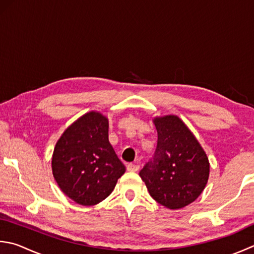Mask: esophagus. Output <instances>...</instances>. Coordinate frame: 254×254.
<instances>
[{
    "instance_id": "1",
    "label": "esophagus",
    "mask_w": 254,
    "mask_h": 254,
    "mask_svg": "<svg viewBox=\"0 0 254 254\" xmlns=\"http://www.w3.org/2000/svg\"><path fill=\"white\" fill-rule=\"evenodd\" d=\"M127 171H130V172H136V171H138L140 166H138V164H135V163H128L127 165Z\"/></svg>"
}]
</instances>
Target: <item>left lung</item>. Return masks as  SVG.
<instances>
[{
  "label": "left lung",
  "mask_w": 254,
  "mask_h": 254,
  "mask_svg": "<svg viewBox=\"0 0 254 254\" xmlns=\"http://www.w3.org/2000/svg\"><path fill=\"white\" fill-rule=\"evenodd\" d=\"M157 146L140 176L154 200L170 209L195 201L207 185L209 161L195 135L177 116L153 120Z\"/></svg>",
  "instance_id": "8db88e82"
}]
</instances>
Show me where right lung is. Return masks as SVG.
I'll list each match as a JSON object with an SVG mask.
<instances>
[{
    "mask_svg": "<svg viewBox=\"0 0 254 254\" xmlns=\"http://www.w3.org/2000/svg\"><path fill=\"white\" fill-rule=\"evenodd\" d=\"M52 170L64 195L93 206L110 195L126 166L109 142V121L91 111L68 127L54 148Z\"/></svg>",
    "mask_w": 254,
    "mask_h": 254,
    "instance_id": "right-lung-1",
    "label": "right lung"
}]
</instances>
